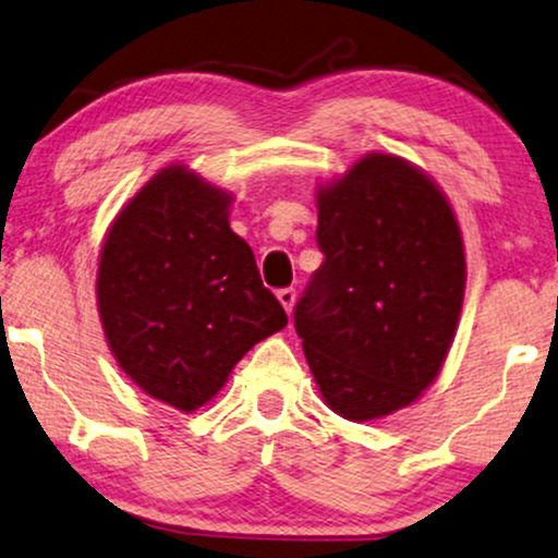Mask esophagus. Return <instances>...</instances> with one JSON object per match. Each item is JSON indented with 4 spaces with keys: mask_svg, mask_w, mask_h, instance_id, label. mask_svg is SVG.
Masks as SVG:
<instances>
[{
    "mask_svg": "<svg viewBox=\"0 0 558 558\" xmlns=\"http://www.w3.org/2000/svg\"><path fill=\"white\" fill-rule=\"evenodd\" d=\"M277 296H279V302H281V307L287 310V315H292V310H294V302H296V292L294 289H279L277 292Z\"/></svg>",
    "mask_w": 558,
    "mask_h": 558,
    "instance_id": "obj_1",
    "label": "esophagus"
}]
</instances>
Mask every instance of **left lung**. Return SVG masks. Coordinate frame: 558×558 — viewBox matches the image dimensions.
Here are the masks:
<instances>
[{
  "label": "left lung",
  "instance_id": "obj_1",
  "mask_svg": "<svg viewBox=\"0 0 558 558\" xmlns=\"http://www.w3.org/2000/svg\"><path fill=\"white\" fill-rule=\"evenodd\" d=\"M325 262L294 310L327 407L373 422L411 407L439 376L464 300V243L424 170L371 151L317 187Z\"/></svg>",
  "mask_w": 558,
  "mask_h": 558
}]
</instances>
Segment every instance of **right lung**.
I'll use <instances>...</instances> for the list:
<instances>
[{
  "label": "right lung",
  "instance_id": "obj_1",
  "mask_svg": "<svg viewBox=\"0 0 558 558\" xmlns=\"http://www.w3.org/2000/svg\"><path fill=\"white\" fill-rule=\"evenodd\" d=\"M231 203L185 165L165 167L113 218L98 256L111 355L144 393L187 414L287 325L254 251L231 231Z\"/></svg>",
  "mask_w": 558,
  "mask_h": 558
}]
</instances>
